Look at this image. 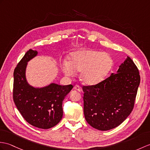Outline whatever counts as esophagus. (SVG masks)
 Segmentation results:
<instances>
[{"label": "esophagus", "instance_id": "obj_1", "mask_svg": "<svg viewBox=\"0 0 150 150\" xmlns=\"http://www.w3.org/2000/svg\"><path fill=\"white\" fill-rule=\"evenodd\" d=\"M74 89H75V90H76V91H79V92H81V88H80V86H77V85H76V86H75V87L74 88Z\"/></svg>", "mask_w": 150, "mask_h": 150}]
</instances>
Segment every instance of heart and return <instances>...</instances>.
<instances>
[{
	"mask_svg": "<svg viewBox=\"0 0 150 150\" xmlns=\"http://www.w3.org/2000/svg\"><path fill=\"white\" fill-rule=\"evenodd\" d=\"M112 59L106 52L82 49L70 54L69 61L64 60L62 69L68 76L81 72L80 79L87 86H95L102 82L112 68Z\"/></svg>",
	"mask_w": 150,
	"mask_h": 150,
	"instance_id": "heart-1",
	"label": "heart"
}]
</instances>
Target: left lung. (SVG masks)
<instances>
[{
  "label": "left lung",
  "instance_id": "left-lung-1",
  "mask_svg": "<svg viewBox=\"0 0 150 150\" xmlns=\"http://www.w3.org/2000/svg\"><path fill=\"white\" fill-rule=\"evenodd\" d=\"M140 83L134 61L127 56L116 73L95 86H83V114L91 126L106 131L119 126L130 114Z\"/></svg>",
  "mask_w": 150,
  "mask_h": 150
}]
</instances>
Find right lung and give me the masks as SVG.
<instances>
[{"label": "right lung", "instance_id": "right-lung-1", "mask_svg": "<svg viewBox=\"0 0 150 150\" xmlns=\"http://www.w3.org/2000/svg\"><path fill=\"white\" fill-rule=\"evenodd\" d=\"M36 50H28L14 71L13 100L27 122L42 129H48L59 123L62 117V104L72 85L50 83L44 87H34L26 78L28 62L37 56Z\"/></svg>", "mask_w": 150, "mask_h": 150}]
</instances>
